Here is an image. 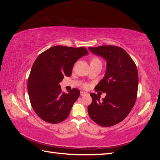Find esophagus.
I'll list each match as a JSON object with an SVG mask.
<instances>
[{"label":"esophagus","instance_id":"obj_1","mask_svg":"<svg viewBox=\"0 0 160 160\" xmlns=\"http://www.w3.org/2000/svg\"><path fill=\"white\" fill-rule=\"evenodd\" d=\"M86 94H87V93H86V92H85V91H81V93H80V95L81 96H83V95H85Z\"/></svg>","mask_w":160,"mask_h":160}]
</instances>
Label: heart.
Masks as SVG:
<instances>
[{
	"instance_id": "heart-1",
	"label": "heart",
	"mask_w": 160,
	"mask_h": 160,
	"mask_svg": "<svg viewBox=\"0 0 160 160\" xmlns=\"http://www.w3.org/2000/svg\"><path fill=\"white\" fill-rule=\"evenodd\" d=\"M100 60L98 59V58H97V57H94V58H93V59H91V62H94V61H99ZM85 86H86V85H85Z\"/></svg>"
}]
</instances>
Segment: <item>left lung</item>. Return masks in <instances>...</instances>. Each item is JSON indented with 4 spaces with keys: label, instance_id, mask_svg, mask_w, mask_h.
<instances>
[{
    "label": "left lung",
    "instance_id": "left-lung-1",
    "mask_svg": "<svg viewBox=\"0 0 160 160\" xmlns=\"http://www.w3.org/2000/svg\"><path fill=\"white\" fill-rule=\"evenodd\" d=\"M95 55L107 61V69L103 79L95 89L106 93L102 101L91 93L92 102L88 106L91 119L103 127L120 123L127 117L137 99L138 72L128 53L122 48L113 45L89 47Z\"/></svg>",
    "mask_w": 160,
    "mask_h": 160
}]
</instances>
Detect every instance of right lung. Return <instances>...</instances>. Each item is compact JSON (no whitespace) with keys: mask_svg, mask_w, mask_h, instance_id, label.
<instances>
[{"mask_svg":"<svg viewBox=\"0 0 160 160\" xmlns=\"http://www.w3.org/2000/svg\"><path fill=\"white\" fill-rule=\"evenodd\" d=\"M88 55L85 47L57 45L37 57L28 78L30 102L37 115L49 123H59L68 117L80 91L73 88L62 92L59 83L69 77L76 61Z\"/></svg>","mask_w":160,"mask_h":160,"instance_id":"add662e5","label":"right lung"}]
</instances>
